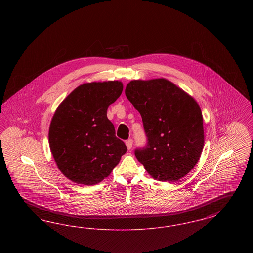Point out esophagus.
<instances>
[{
  "label": "esophagus",
  "instance_id": "obj_1",
  "mask_svg": "<svg viewBox=\"0 0 253 253\" xmlns=\"http://www.w3.org/2000/svg\"><path fill=\"white\" fill-rule=\"evenodd\" d=\"M126 146H127V148H128V150H131L132 147V138H130V139H128V140H126Z\"/></svg>",
  "mask_w": 253,
  "mask_h": 253
}]
</instances>
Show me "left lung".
Instances as JSON below:
<instances>
[{
    "label": "left lung",
    "instance_id": "left-lung-1",
    "mask_svg": "<svg viewBox=\"0 0 253 253\" xmlns=\"http://www.w3.org/2000/svg\"><path fill=\"white\" fill-rule=\"evenodd\" d=\"M125 95L142 118L147 143L134 150L137 160L159 181L179 180L193 169L204 146L199 105L165 79L132 81Z\"/></svg>",
    "mask_w": 253,
    "mask_h": 253
}]
</instances>
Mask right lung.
Returning <instances> with one entry per match:
<instances>
[{"label": "right lung", "instance_id": "add662e5", "mask_svg": "<svg viewBox=\"0 0 253 253\" xmlns=\"http://www.w3.org/2000/svg\"><path fill=\"white\" fill-rule=\"evenodd\" d=\"M120 82L91 83L76 88L55 112L49 145L60 171L70 180L95 185L107 177L127 147L107 118L121 95Z\"/></svg>", "mask_w": 253, "mask_h": 253}]
</instances>
